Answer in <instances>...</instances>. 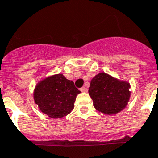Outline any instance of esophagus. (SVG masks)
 Segmentation results:
<instances>
[{
    "label": "esophagus",
    "mask_w": 158,
    "mask_h": 158,
    "mask_svg": "<svg viewBox=\"0 0 158 158\" xmlns=\"http://www.w3.org/2000/svg\"><path fill=\"white\" fill-rule=\"evenodd\" d=\"M80 91L83 92H88V89H87V88H85V87H83V88H80Z\"/></svg>",
    "instance_id": "esophagus-1"
}]
</instances>
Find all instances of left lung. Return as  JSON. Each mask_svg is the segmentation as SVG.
<instances>
[{
    "label": "left lung",
    "mask_w": 158,
    "mask_h": 158,
    "mask_svg": "<svg viewBox=\"0 0 158 158\" xmlns=\"http://www.w3.org/2000/svg\"><path fill=\"white\" fill-rule=\"evenodd\" d=\"M130 88L128 82L101 72L92 79L88 92L96 110L105 114L114 115L127 106Z\"/></svg>",
    "instance_id": "8db88e82"
}]
</instances>
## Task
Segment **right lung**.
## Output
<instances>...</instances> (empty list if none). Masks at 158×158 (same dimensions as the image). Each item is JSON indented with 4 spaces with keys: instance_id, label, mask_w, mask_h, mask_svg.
<instances>
[{
    "instance_id": "obj_1",
    "label": "right lung",
    "mask_w": 158,
    "mask_h": 158,
    "mask_svg": "<svg viewBox=\"0 0 158 158\" xmlns=\"http://www.w3.org/2000/svg\"><path fill=\"white\" fill-rule=\"evenodd\" d=\"M80 92L74 82L62 74H57L46 77L37 83L33 97L42 113L51 118L57 119L72 111L77 95Z\"/></svg>"
}]
</instances>
